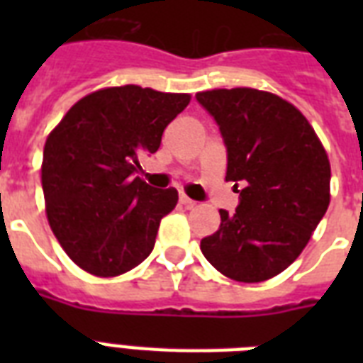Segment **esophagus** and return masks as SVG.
<instances>
[{"mask_svg": "<svg viewBox=\"0 0 363 363\" xmlns=\"http://www.w3.org/2000/svg\"><path fill=\"white\" fill-rule=\"evenodd\" d=\"M179 201H181V203L184 205V207H188V209H192V207H196V201L188 198L186 194H181V198H179Z\"/></svg>", "mask_w": 363, "mask_h": 363, "instance_id": "obj_1", "label": "esophagus"}]
</instances>
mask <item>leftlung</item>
I'll return each instance as SVG.
<instances>
[{"instance_id": "obj_1", "label": "left lung", "mask_w": 363, "mask_h": 363, "mask_svg": "<svg viewBox=\"0 0 363 363\" xmlns=\"http://www.w3.org/2000/svg\"><path fill=\"white\" fill-rule=\"evenodd\" d=\"M196 98L220 125L226 181L241 184L233 215L201 239V252L228 279L262 282L303 252L330 205L332 167L298 107L256 88H216Z\"/></svg>"}]
</instances>
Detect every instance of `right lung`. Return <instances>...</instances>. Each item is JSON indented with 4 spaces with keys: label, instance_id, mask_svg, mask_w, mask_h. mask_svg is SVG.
<instances>
[{
    "label": "right lung",
    "instance_id": "1",
    "mask_svg": "<svg viewBox=\"0 0 363 363\" xmlns=\"http://www.w3.org/2000/svg\"><path fill=\"white\" fill-rule=\"evenodd\" d=\"M190 98L137 84L101 88L79 99L48 133L41 164L48 224L90 275L118 277L152 250L179 194L150 188L135 171Z\"/></svg>",
    "mask_w": 363,
    "mask_h": 363
}]
</instances>
